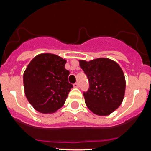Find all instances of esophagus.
<instances>
[{"label": "esophagus", "mask_w": 151, "mask_h": 151, "mask_svg": "<svg viewBox=\"0 0 151 151\" xmlns=\"http://www.w3.org/2000/svg\"><path fill=\"white\" fill-rule=\"evenodd\" d=\"M73 87L74 88H78L79 87V84L78 82H76L75 84H73Z\"/></svg>", "instance_id": "1"}]
</instances>
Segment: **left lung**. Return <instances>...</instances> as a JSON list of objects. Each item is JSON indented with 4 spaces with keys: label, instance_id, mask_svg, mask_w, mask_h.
Wrapping results in <instances>:
<instances>
[{
    "label": "left lung",
    "instance_id": "left-lung-1",
    "mask_svg": "<svg viewBox=\"0 0 151 151\" xmlns=\"http://www.w3.org/2000/svg\"><path fill=\"white\" fill-rule=\"evenodd\" d=\"M79 63L89 81V88L83 93L88 108L99 116L110 114L122 104L124 96L125 78L122 68L107 58Z\"/></svg>",
    "mask_w": 151,
    "mask_h": 151
}]
</instances>
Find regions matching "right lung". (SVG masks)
Wrapping results in <instances>:
<instances>
[{
  "label": "right lung",
  "mask_w": 151,
  "mask_h": 151,
  "mask_svg": "<svg viewBox=\"0 0 151 151\" xmlns=\"http://www.w3.org/2000/svg\"><path fill=\"white\" fill-rule=\"evenodd\" d=\"M66 59L56 55L43 53L32 59L23 73L25 95L32 106L42 114L61 108L73 85L69 83L70 71Z\"/></svg>",
  "instance_id": "right-lung-1"
}]
</instances>
